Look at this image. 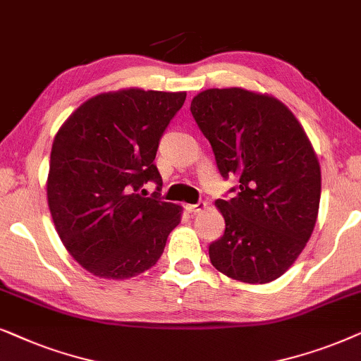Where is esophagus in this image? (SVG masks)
Here are the masks:
<instances>
[{"mask_svg":"<svg viewBox=\"0 0 361 361\" xmlns=\"http://www.w3.org/2000/svg\"><path fill=\"white\" fill-rule=\"evenodd\" d=\"M206 208V203H198V204H186L185 209L188 211L191 214H196L200 213V211H203Z\"/></svg>","mask_w":361,"mask_h":361,"instance_id":"esophagus-1","label":"esophagus"}]
</instances>
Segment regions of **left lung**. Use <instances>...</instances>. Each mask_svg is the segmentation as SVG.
Segmentation results:
<instances>
[{
  "instance_id": "obj_1",
  "label": "left lung",
  "mask_w": 361,
  "mask_h": 361,
  "mask_svg": "<svg viewBox=\"0 0 361 361\" xmlns=\"http://www.w3.org/2000/svg\"><path fill=\"white\" fill-rule=\"evenodd\" d=\"M191 114L221 176L239 186L216 200L226 229L209 244L211 264L247 284L281 277L304 251L319 214L322 176L314 147L281 100L241 87L208 89Z\"/></svg>"
}]
</instances>
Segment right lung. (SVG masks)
<instances>
[{
    "mask_svg": "<svg viewBox=\"0 0 361 361\" xmlns=\"http://www.w3.org/2000/svg\"><path fill=\"white\" fill-rule=\"evenodd\" d=\"M186 92L123 89L84 102L56 133L47 203L62 244L102 279H128L155 266L181 206L147 198L161 176L158 143Z\"/></svg>",
    "mask_w": 361,
    "mask_h": 361,
    "instance_id": "right-lung-1",
    "label": "right lung"
}]
</instances>
